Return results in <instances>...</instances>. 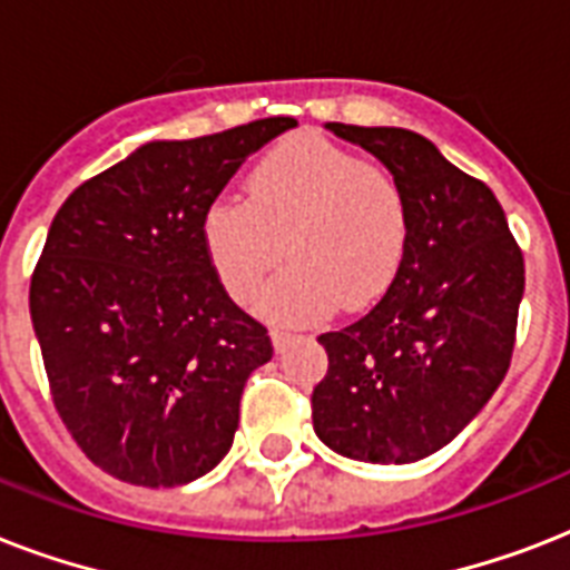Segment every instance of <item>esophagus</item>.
I'll list each match as a JSON object with an SVG mask.
<instances>
[{"label":"esophagus","instance_id":"obj_1","mask_svg":"<svg viewBox=\"0 0 570 570\" xmlns=\"http://www.w3.org/2000/svg\"><path fill=\"white\" fill-rule=\"evenodd\" d=\"M289 340H295L293 331L286 328H272V343H275V348H284Z\"/></svg>","mask_w":570,"mask_h":570}]
</instances>
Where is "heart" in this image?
Segmentation results:
<instances>
[{
  "instance_id": "1",
  "label": "heart",
  "mask_w": 570,
  "mask_h": 570,
  "mask_svg": "<svg viewBox=\"0 0 570 570\" xmlns=\"http://www.w3.org/2000/svg\"><path fill=\"white\" fill-rule=\"evenodd\" d=\"M405 186L387 165L361 159L328 138L302 136L254 165L245 200L215 197L200 242L233 302L250 304L268 272L259 311L281 322H313L340 302L361 311L393 284L407 248Z\"/></svg>"
}]
</instances>
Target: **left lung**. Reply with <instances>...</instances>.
<instances>
[{
    "instance_id": "8db88e82",
    "label": "left lung",
    "mask_w": 570,
    "mask_h": 570,
    "mask_svg": "<svg viewBox=\"0 0 570 570\" xmlns=\"http://www.w3.org/2000/svg\"><path fill=\"white\" fill-rule=\"evenodd\" d=\"M328 129L396 174L411 227L381 302L320 334L328 373L313 387V429L346 459L407 464L446 446L509 373L523 254L494 191L429 138L396 127Z\"/></svg>"
}]
</instances>
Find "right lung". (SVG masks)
Listing matches in <instances>:
<instances>
[{
	"label": "right lung",
	"instance_id": "add662e5",
	"mask_svg": "<svg viewBox=\"0 0 570 570\" xmlns=\"http://www.w3.org/2000/svg\"><path fill=\"white\" fill-rule=\"evenodd\" d=\"M293 127L263 118L150 141L85 180L52 218L31 325L61 423L109 476L186 485L230 450L242 387L275 348L224 293L200 218L254 150Z\"/></svg>",
	"mask_w": 570,
	"mask_h": 570
}]
</instances>
